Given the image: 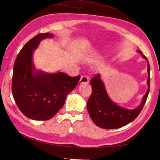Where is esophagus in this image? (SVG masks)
<instances>
[{
    "label": "esophagus",
    "mask_w": 160,
    "mask_h": 160,
    "mask_svg": "<svg viewBox=\"0 0 160 160\" xmlns=\"http://www.w3.org/2000/svg\"><path fill=\"white\" fill-rule=\"evenodd\" d=\"M89 78L87 76H81L79 80V84H88L89 83Z\"/></svg>",
    "instance_id": "34e87169"
}]
</instances>
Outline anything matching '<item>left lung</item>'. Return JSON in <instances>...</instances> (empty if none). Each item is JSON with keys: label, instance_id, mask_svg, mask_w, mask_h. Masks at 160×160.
I'll use <instances>...</instances> for the list:
<instances>
[{"label": "left lung", "instance_id": "1", "mask_svg": "<svg viewBox=\"0 0 160 160\" xmlns=\"http://www.w3.org/2000/svg\"><path fill=\"white\" fill-rule=\"evenodd\" d=\"M138 52L141 54L148 62V88L141 103L134 109H128L114 103L109 98L101 75H95L90 81L92 93L87 103V108L92 121L97 126L111 129L122 128L133 122L142 111L149 92L150 67L147 57L140 50H138Z\"/></svg>", "mask_w": 160, "mask_h": 160}]
</instances>
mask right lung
<instances>
[{"mask_svg": "<svg viewBox=\"0 0 160 160\" xmlns=\"http://www.w3.org/2000/svg\"><path fill=\"white\" fill-rule=\"evenodd\" d=\"M50 32L38 34L28 41L18 54L13 68L12 92L17 105L28 118L45 121L54 116L63 106L66 97L75 89L80 76L71 77L62 72L37 70L33 53Z\"/></svg>", "mask_w": 160, "mask_h": 160, "instance_id": "right-lung-1", "label": "right lung"}]
</instances>
